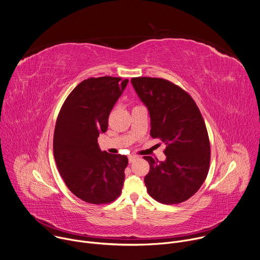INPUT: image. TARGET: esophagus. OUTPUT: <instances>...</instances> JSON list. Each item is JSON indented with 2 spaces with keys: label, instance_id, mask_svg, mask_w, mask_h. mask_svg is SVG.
<instances>
[{
  "label": "esophagus",
  "instance_id": "1",
  "mask_svg": "<svg viewBox=\"0 0 260 260\" xmlns=\"http://www.w3.org/2000/svg\"><path fill=\"white\" fill-rule=\"evenodd\" d=\"M138 158H139V156H137V155H129V156H128V162L132 163V162H134L135 160H137Z\"/></svg>",
  "mask_w": 260,
  "mask_h": 260
}]
</instances>
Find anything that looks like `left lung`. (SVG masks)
Wrapping results in <instances>:
<instances>
[{
    "label": "left lung",
    "mask_w": 260,
    "mask_h": 260,
    "mask_svg": "<svg viewBox=\"0 0 260 260\" xmlns=\"http://www.w3.org/2000/svg\"><path fill=\"white\" fill-rule=\"evenodd\" d=\"M131 81L149 110L151 137L166 145L165 161L144 157L150 164L144 180L147 191L163 204L185 202L200 189L210 165L202 114L190 94L167 79L144 76Z\"/></svg>",
    "instance_id": "8db88e82"
}]
</instances>
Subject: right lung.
I'll use <instances>...</instances> for the list:
<instances>
[{"label": "right lung", "instance_id": "add662e5", "mask_svg": "<svg viewBox=\"0 0 260 260\" xmlns=\"http://www.w3.org/2000/svg\"><path fill=\"white\" fill-rule=\"evenodd\" d=\"M128 79L91 77L78 83L58 114L53 151L67 188L80 200L108 204L121 194L127 157L101 151L100 133L108 127V117Z\"/></svg>", "mask_w": 260, "mask_h": 260}]
</instances>
